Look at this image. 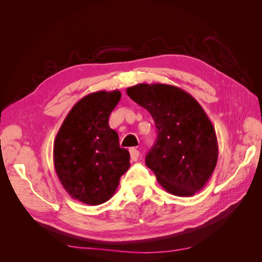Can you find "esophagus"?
I'll return each instance as SVG.
<instances>
[{"label":"esophagus","instance_id":"1","mask_svg":"<svg viewBox=\"0 0 262 262\" xmlns=\"http://www.w3.org/2000/svg\"><path fill=\"white\" fill-rule=\"evenodd\" d=\"M140 157V151L136 149H130V159L132 162H136Z\"/></svg>","mask_w":262,"mask_h":262}]
</instances>
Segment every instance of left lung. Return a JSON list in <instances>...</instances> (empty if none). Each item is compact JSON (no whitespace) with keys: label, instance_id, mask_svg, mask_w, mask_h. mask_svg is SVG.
Returning <instances> with one entry per match:
<instances>
[{"label":"left lung","instance_id":"1","mask_svg":"<svg viewBox=\"0 0 262 262\" xmlns=\"http://www.w3.org/2000/svg\"><path fill=\"white\" fill-rule=\"evenodd\" d=\"M129 98L151 114L157 141L145 157L159 185L177 196L205 187L219 158L214 126L201 105L183 89L168 84H136Z\"/></svg>","mask_w":262,"mask_h":262}]
</instances>
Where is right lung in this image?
Returning a JSON list of instances; mask_svg holds the SVG:
<instances>
[{
	"instance_id": "right-lung-1",
	"label": "right lung",
	"mask_w": 262,
	"mask_h": 262,
	"mask_svg": "<svg viewBox=\"0 0 262 262\" xmlns=\"http://www.w3.org/2000/svg\"><path fill=\"white\" fill-rule=\"evenodd\" d=\"M121 92L97 91L70 110L54 141V167L61 185L75 200L101 205L113 196L129 168V152L108 125Z\"/></svg>"
}]
</instances>
